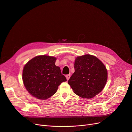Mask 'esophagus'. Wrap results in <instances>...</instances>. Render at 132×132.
Masks as SVG:
<instances>
[{
    "mask_svg": "<svg viewBox=\"0 0 132 132\" xmlns=\"http://www.w3.org/2000/svg\"><path fill=\"white\" fill-rule=\"evenodd\" d=\"M65 77H66V78H67V80H68L69 79V78H70V74H68V75H65Z\"/></svg>",
    "mask_w": 132,
    "mask_h": 132,
    "instance_id": "1",
    "label": "esophagus"
}]
</instances>
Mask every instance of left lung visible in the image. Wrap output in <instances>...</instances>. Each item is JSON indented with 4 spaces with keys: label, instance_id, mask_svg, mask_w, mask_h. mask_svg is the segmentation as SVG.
<instances>
[{
    "label": "left lung",
    "instance_id": "8db88e82",
    "mask_svg": "<svg viewBox=\"0 0 132 132\" xmlns=\"http://www.w3.org/2000/svg\"><path fill=\"white\" fill-rule=\"evenodd\" d=\"M74 69L68 84L76 94L89 99L103 90L107 81L108 72L105 65L96 57L90 54L78 57Z\"/></svg>",
    "mask_w": 132,
    "mask_h": 132
}]
</instances>
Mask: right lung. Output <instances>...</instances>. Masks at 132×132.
<instances>
[{
  "label": "right lung",
  "mask_w": 132,
  "mask_h": 132,
  "mask_svg": "<svg viewBox=\"0 0 132 132\" xmlns=\"http://www.w3.org/2000/svg\"><path fill=\"white\" fill-rule=\"evenodd\" d=\"M56 58L38 56L24 67L22 79L29 93L39 99H46L57 92L58 86L67 81L60 68L55 65Z\"/></svg>",
  "instance_id": "right-lung-1"
}]
</instances>
